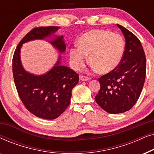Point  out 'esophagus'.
<instances>
[{"mask_svg": "<svg viewBox=\"0 0 154 154\" xmlns=\"http://www.w3.org/2000/svg\"><path fill=\"white\" fill-rule=\"evenodd\" d=\"M80 78H81V81H89V80H90V77L86 76V75H82Z\"/></svg>", "mask_w": 154, "mask_h": 154, "instance_id": "esophagus-1", "label": "esophagus"}]
</instances>
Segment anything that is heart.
<instances>
[{
    "label": "heart",
    "mask_w": 154,
    "mask_h": 154,
    "mask_svg": "<svg viewBox=\"0 0 154 154\" xmlns=\"http://www.w3.org/2000/svg\"><path fill=\"white\" fill-rule=\"evenodd\" d=\"M125 42L116 33L102 29H92L79 38V46L70 50V59L73 68L83 66L89 55V62L100 73L111 72L123 59Z\"/></svg>",
    "instance_id": "obj_1"
}]
</instances>
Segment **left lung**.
<instances>
[{"mask_svg":"<svg viewBox=\"0 0 154 154\" xmlns=\"http://www.w3.org/2000/svg\"><path fill=\"white\" fill-rule=\"evenodd\" d=\"M117 26L125 39L123 59L114 70L99 78L100 90L95 96L99 106L110 113H124L135 104L146 76V57L141 42L125 27Z\"/></svg>","mask_w":154,"mask_h":154,"instance_id":"obj_1","label":"left lung"}]
</instances>
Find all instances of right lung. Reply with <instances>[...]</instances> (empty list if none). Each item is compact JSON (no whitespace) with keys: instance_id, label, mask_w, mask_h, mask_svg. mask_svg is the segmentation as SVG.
Here are the masks:
<instances>
[{"instance_id":"obj_1","label":"right lung","mask_w":154,"mask_h":154,"mask_svg":"<svg viewBox=\"0 0 154 154\" xmlns=\"http://www.w3.org/2000/svg\"><path fill=\"white\" fill-rule=\"evenodd\" d=\"M59 26H39L31 30L17 46L12 57V73L20 98L28 111L35 116L52 120L60 116L70 104L71 90L79 83L77 73L66 66L60 65L61 56L51 70L41 75L26 72L20 60L22 44L35 39H43L51 35ZM62 36L50 41L64 52L66 45Z\"/></svg>"}]
</instances>
